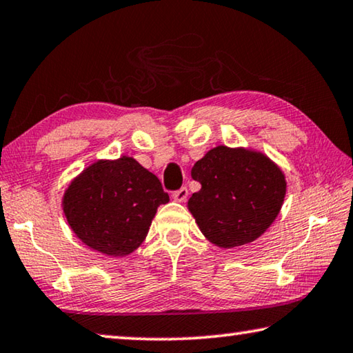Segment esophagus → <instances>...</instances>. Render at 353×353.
<instances>
[{"mask_svg": "<svg viewBox=\"0 0 353 353\" xmlns=\"http://www.w3.org/2000/svg\"><path fill=\"white\" fill-rule=\"evenodd\" d=\"M188 195H189L188 188H180L178 190H175V192H173V199H175L176 201H184L188 199Z\"/></svg>", "mask_w": 353, "mask_h": 353, "instance_id": "1", "label": "esophagus"}]
</instances>
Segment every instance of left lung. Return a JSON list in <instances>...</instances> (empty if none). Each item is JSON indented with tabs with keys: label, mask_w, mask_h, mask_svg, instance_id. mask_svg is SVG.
I'll list each match as a JSON object with an SVG mask.
<instances>
[{
	"label": "left lung",
	"mask_w": 353,
	"mask_h": 353,
	"mask_svg": "<svg viewBox=\"0 0 353 353\" xmlns=\"http://www.w3.org/2000/svg\"><path fill=\"white\" fill-rule=\"evenodd\" d=\"M190 175L201 189L189 199V211L208 241L222 248L259 238L285 200L283 172L252 150L212 148L194 164Z\"/></svg>",
	"instance_id": "1"
}]
</instances>
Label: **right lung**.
Returning <instances> with one entry per match:
<instances>
[{"instance_id":"add662e5","label":"right lung","mask_w":353,"mask_h":353,"mask_svg":"<svg viewBox=\"0 0 353 353\" xmlns=\"http://www.w3.org/2000/svg\"><path fill=\"white\" fill-rule=\"evenodd\" d=\"M167 201L158 176L122 156L89 165L67 188L62 206L85 245L108 256H125L142 244L156 210Z\"/></svg>"}]
</instances>
